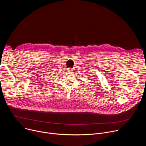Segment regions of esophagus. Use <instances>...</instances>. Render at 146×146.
I'll return each mask as SVG.
<instances>
[{
    "mask_svg": "<svg viewBox=\"0 0 146 146\" xmlns=\"http://www.w3.org/2000/svg\"><path fill=\"white\" fill-rule=\"evenodd\" d=\"M68 72H69V73H71V72H73V69H72V68H68Z\"/></svg>",
    "mask_w": 146,
    "mask_h": 146,
    "instance_id": "obj_1",
    "label": "esophagus"
}]
</instances>
